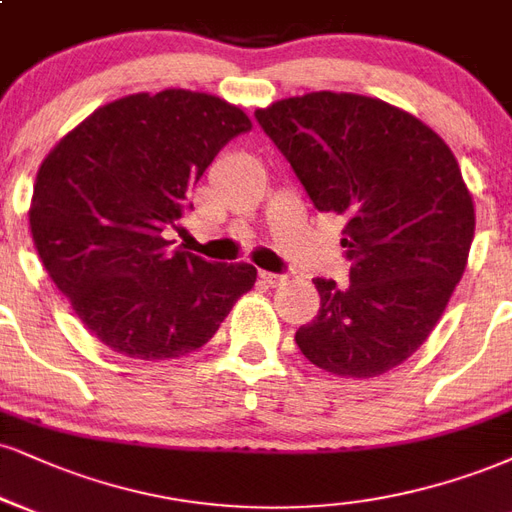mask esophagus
<instances>
[{
    "label": "esophagus",
    "instance_id": "1",
    "mask_svg": "<svg viewBox=\"0 0 512 512\" xmlns=\"http://www.w3.org/2000/svg\"><path fill=\"white\" fill-rule=\"evenodd\" d=\"M260 279H262V283H267V286L276 288V286H281L283 281H286V276H281V274H272V272H260Z\"/></svg>",
    "mask_w": 512,
    "mask_h": 512
}]
</instances>
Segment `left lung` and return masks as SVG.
I'll return each instance as SVG.
<instances>
[{"instance_id": "1", "label": "left lung", "mask_w": 512, "mask_h": 512, "mask_svg": "<svg viewBox=\"0 0 512 512\" xmlns=\"http://www.w3.org/2000/svg\"><path fill=\"white\" fill-rule=\"evenodd\" d=\"M255 119L319 212L341 217L350 283L315 279L317 317L295 331L312 365L346 379L398 367L427 341L474 238V202L427 123L353 92H307Z\"/></svg>"}]
</instances>
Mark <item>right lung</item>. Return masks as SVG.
Segmentation results:
<instances>
[{
    "mask_svg": "<svg viewBox=\"0 0 512 512\" xmlns=\"http://www.w3.org/2000/svg\"><path fill=\"white\" fill-rule=\"evenodd\" d=\"M243 109L207 92H138L95 109L42 159L30 233L49 279L116 353L169 360L202 348L257 281L252 264L169 250L186 193Z\"/></svg>",
    "mask_w": 512,
    "mask_h": 512,
    "instance_id": "obj_1",
    "label": "right lung"
}]
</instances>
